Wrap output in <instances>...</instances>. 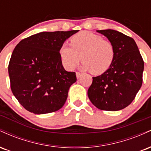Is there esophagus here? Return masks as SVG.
I'll return each mask as SVG.
<instances>
[{
    "mask_svg": "<svg viewBox=\"0 0 151 151\" xmlns=\"http://www.w3.org/2000/svg\"><path fill=\"white\" fill-rule=\"evenodd\" d=\"M81 74H81V72H76V75H77V79H79V78L81 77Z\"/></svg>",
    "mask_w": 151,
    "mask_h": 151,
    "instance_id": "34e87169",
    "label": "esophagus"
}]
</instances>
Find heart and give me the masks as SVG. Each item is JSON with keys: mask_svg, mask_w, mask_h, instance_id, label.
Here are the masks:
<instances>
[{"mask_svg": "<svg viewBox=\"0 0 151 151\" xmlns=\"http://www.w3.org/2000/svg\"><path fill=\"white\" fill-rule=\"evenodd\" d=\"M70 45L63 44L60 48L62 65L69 70H73L81 59L84 69L93 74H101L109 70L115 58L113 43L92 32L84 31L74 35Z\"/></svg>", "mask_w": 151, "mask_h": 151, "instance_id": "b5f03b06", "label": "heart"}]
</instances>
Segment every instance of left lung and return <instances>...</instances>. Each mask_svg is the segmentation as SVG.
Here are the masks:
<instances>
[{"instance_id": "left-lung-1", "label": "left lung", "mask_w": 151, "mask_h": 151, "mask_svg": "<svg viewBox=\"0 0 151 151\" xmlns=\"http://www.w3.org/2000/svg\"><path fill=\"white\" fill-rule=\"evenodd\" d=\"M97 32L113 43L115 58L108 70L92 77L88 96L101 110L119 111L131 104L141 89L144 62L132 37L114 30Z\"/></svg>"}]
</instances>
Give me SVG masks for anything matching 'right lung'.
<instances>
[{
	"instance_id": "right-lung-1",
	"label": "right lung",
	"mask_w": 151,
	"mask_h": 151,
	"mask_svg": "<svg viewBox=\"0 0 151 151\" xmlns=\"http://www.w3.org/2000/svg\"><path fill=\"white\" fill-rule=\"evenodd\" d=\"M79 30L42 32L22 40L8 65L10 88L19 103L35 114L52 113L65 104L74 72L64 69L60 48Z\"/></svg>"
}]
</instances>
